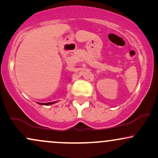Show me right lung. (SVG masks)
<instances>
[{"instance_id": "1", "label": "right lung", "mask_w": 158, "mask_h": 158, "mask_svg": "<svg viewBox=\"0 0 158 158\" xmlns=\"http://www.w3.org/2000/svg\"><path fill=\"white\" fill-rule=\"evenodd\" d=\"M52 103H54V102H48V103H39V104H41V105H46V106H49V105H51V104H52Z\"/></svg>"}]
</instances>
